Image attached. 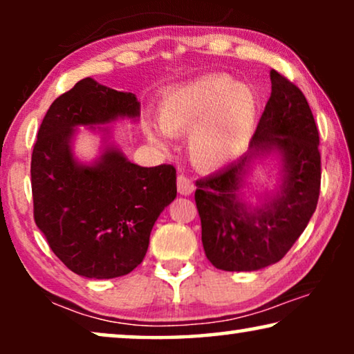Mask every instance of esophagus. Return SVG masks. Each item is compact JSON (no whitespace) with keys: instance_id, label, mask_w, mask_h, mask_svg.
<instances>
[{"instance_id":"esophagus-1","label":"esophagus","mask_w":354,"mask_h":354,"mask_svg":"<svg viewBox=\"0 0 354 354\" xmlns=\"http://www.w3.org/2000/svg\"><path fill=\"white\" fill-rule=\"evenodd\" d=\"M177 190L180 195H192L193 190H195V185H193V180L190 177H187L185 174H178L177 176Z\"/></svg>"}]
</instances>
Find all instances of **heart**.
<instances>
[{"instance_id":"b5f03b06","label":"heart","mask_w":354,"mask_h":354,"mask_svg":"<svg viewBox=\"0 0 354 354\" xmlns=\"http://www.w3.org/2000/svg\"><path fill=\"white\" fill-rule=\"evenodd\" d=\"M258 96L250 85L225 72H214L167 90L158 104V124L166 133L188 134V154L195 166L214 171L240 158L253 137ZM149 140L162 142L159 129Z\"/></svg>"}]
</instances>
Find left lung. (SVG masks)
<instances>
[{"instance_id": "8db88e82", "label": "left lung", "mask_w": 354, "mask_h": 354, "mask_svg": "<svg viewBox=\"0 0 354 354\" xmlns=\"http://www.w3.org/2000/svg\"><path fill=\"white\" fill-rule=\"evenodd\" d=\"M272 91L239 162L196 180L195 203L201 219L206 258L222 270H258L277 263L306 229L321 192L319 130L303 91L270 71ZM277 149L286 177L279 195L263 208L243 205L238 192L259 153Z\"/></svg>"}]
</instances>
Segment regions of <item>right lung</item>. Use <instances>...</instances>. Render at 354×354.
<instances>
[{
	"label": "right lung",
	"instance_id": "right-lung-1",
	"mask_svg": "<svg viewBox=\"0 0 354 354\" xmlns=\"http://www.w3.org/2000/svg\"><path fill=\"white\" fill-rule=\"evenodd\" d=\"M140 103L96 84L77 82L53 101L32 151L33 219L57 258L88 279L122 277L147 254L149 234L177 195L176 167H140L109 148L95 166L71 151L75 125L137 118Z\"/></svg>",
	"mask_w": 354,
	"mask_h": 354
}]
</instances>
